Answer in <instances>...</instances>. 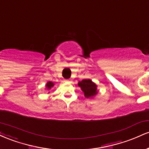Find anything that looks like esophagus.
I'll return each mask as SVG.
<instances>
[{
    "label": "esophagus",
    "instance_id": "34e87169",
    "mask_svg": "<svg viewBox=\"0 0 149 149\" xmlns=\"http://www.w3.org/2000/svg\"><path fill=\"white\" fill-rule=\"evenodd\" d=\"M64 81L66 82V83H71V79H69V80H65Z\"/></svg>",
    "mask_w": 149,
    "mask_h": 149
}]
</instances>
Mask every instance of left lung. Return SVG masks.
<instances>
[{
  "label": "left lung",
  "mask_w": 149,
  "mask_h": 149,
  "mask_svg": "<svg viewBox=\"0 0 149 149\" xmlns=\"http://www.w3.org/2000/svg\"><path fill=\"white\" fill-rule=\"evenodd\" d=\"M78 85L84 93V96L87 99L94 98L98 94L97 85L96 83L92 81L90 79H83L79 81Z\"/></svg>",
  "instance_id": "8db88e82"
}]
</instances>
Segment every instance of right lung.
Listing matches in <instances>:
<instances>
[{"mask_svg": "<svg viewBox=\"0 0 149 149\" xmlns=\"http://www.w3.org/2000/svg\"><path fill=\"white\" fill-rule=\"evenodd\" d=\"M54 85V83H53V82L48 81L47 83H46V85H45V89L47 90H50L51 89L53 88ZM48 93H49V92H48Z\"/></svg>", "mask_w": 149, "mask_h": 149, "instance_id": "1", "label": "right lung"}]
</instances>
